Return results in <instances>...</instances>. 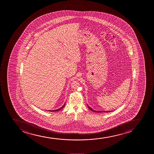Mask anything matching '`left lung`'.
Listing matches in <instances>:
<instances>
[{"instance_id":"left-lung-1","label":"left lung","mask_w":154,"mask_h":154,"mask_svg":"<svg viewBox=\"0 0 154 154\" xmlns=\"http://www.w3.org/2000/svg\"><path fill=\"white\" fill-rule=\"evenodd\" d=\"M88 107L91 111H92V112H111V111H96V110L92 109V108L90 107L88 105Z\"/></svg>"}]
</instances>
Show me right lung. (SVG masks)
<instances>
[{
    "instance_id": "obj_1",
    "label": "right lung",
    "mask_w": 154,
    "mask_h": 154,
    "mask_svg": "<svg viewBox=\"0 0 154 154\" xmlns=\"http://www.w3.org/2000/svg\"><path fill=\"white\" fill-rule=\"evenodd\" d=\"M65 103L64 104V105H63V106H62V107H61L59 108V109H57L52 110H47V111H49V112H57V111H59V110H60L62 109V108H64V107L65 106Z\"/></svg>"
}]
</instances>
